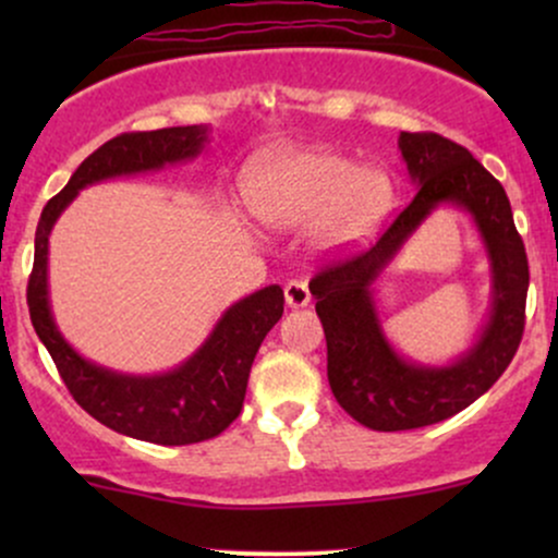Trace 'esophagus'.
Segmentation results:
<instances>
[{
  "label": "esophagus",
  "instance_id": "esophagus-1",
  "mask_svg": "<svg viewBox=\"0 0 558 558\" xmlns=\"http://www.w3.org/2000/svg\"><path fill=\"white\" fill-rule=\"evenodd\" d=\"M283 293H286V304L293 306V310H299V306H306V304H310V299H312L310 286H306L304 280H288Z\"/></svg>",
  "mask_w": 558,
  "mask_h": 558
}]
</instances>
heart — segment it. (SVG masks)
I'll use <instances>...</instances> for the list:
<instances>
[{
    "label": "heart",
    "instance_id": "1",
    "mask_svg": "<svg viewBox=\"0 0 558 558\" xmlns=\"http://www.w3.org/2000/svg\"><path fill=\"white\" fill-rule=\"evenodd\" d=\"M396 189L386 170L364 168L332 151H286L248 172L246 202L270 228H304L323 220L325 239H367L393 207Z\"/></svg>",
    "mask_w": 558,
    "mask_h": 558
}]
</instances>
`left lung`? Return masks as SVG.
I'll use <instances>...</instances> for the list:
<instances>
[{"label":"left lung","instance_id":"left-lung-1","mask_svg":"<svg viewBox=\"0 0 558 558\" xmlns=\"http://www.w3.org/2000/svg\"><path fill=\"white\" fill-rule=\"evenodd\" d=\"M399 149L417 194L356 257L325 265L310 280L328 341L332 396L360 425L396 433L435 425L477 401L509 362L524 332L530 267L504 185L464 146L438 133H401ZM440 203L473 215L494 272L492 317L476 345L446 368H425L395 354L381 336L372 283L383 266Z\"/></svg>","mask_w":558,"mask_h":558}]
</instances>
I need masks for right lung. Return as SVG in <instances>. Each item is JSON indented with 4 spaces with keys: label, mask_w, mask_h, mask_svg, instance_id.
I'll return each instance as SVG.
<instances>
[{
    "label": "right lung",
    "mask_w": 558,
    "mask_h": 558,
    "mask_svg": "<svg viewBox=\"0 0 558 558\" xmlns=\"http://www.w3.org/2000/svg\"><path fill=\"white\" fill-rule=\"evenodd\" d=\"M207 133L204 125L120 133L83 159L65 189L49 198L36 228L34 270L28 278L31 323L60 369L70 396L110 430L159 446L202 444L239 417L254 356L283 315V288L267 286L235 301L181 367L165 375H120L83 360L57 330L47 288L49 233L81 189L107 178L185 162L202 155Z\"/></svg>",
    "instance_id": "1"
}]
</instances>
